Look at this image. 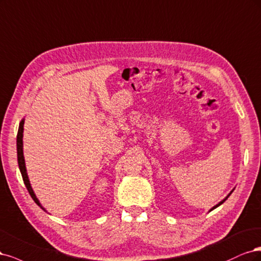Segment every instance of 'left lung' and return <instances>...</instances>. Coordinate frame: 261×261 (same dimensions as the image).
<instances>
[{"label":"left lung","mask_w":261,"mask_h":261,"mask_svg":"<svg viewBox=\"0 0 261 261\" xmlns=\"http://www.w3.org/2000/svg\"><path fill=\"white\" fill-rule=\"evenodd\" d=\"M231 193H232V192H231ZM231 193H230V194H231ZM230 194H229V195H228V196H226V197H225V198H224V199H223V200H222V201H220V203H219V204H218V205H216V206H215V207H213V208H212V210H213V209H215V208H217V207H218V206H220V205H221V204H222V203H224V201H225V200H226V199H228V197H229V196H230Z\"/></svg>","instance_id":"1"}]
</instances>
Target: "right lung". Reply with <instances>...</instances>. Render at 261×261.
Segmentation results:
<instances>
[{"label": "right lung", "mask_w": 261, "mask_h": 261, "mask_svg": "<svg viewBox=\"0 0 261 261\" xmlns=\"http://www.w3.org/2000/svg\"><path fill=\"white\" fill-rule=\"evenodd\" d=\"M22 132H23V120L20 121L19 123V128H18V133H17V159H18V166H19V169L22 175V180L24 186H26L30 196L32 197V199L36 201V204L39 205L42 209H44L43 207L41 206V204L39 203L38 198L36 197L35 193H33L31 186H30V182L28 179V175H27V170H26V166H24V159H23V153H22Z\"/></svg>", "instance_id": "add662e5"}]
</instances>
